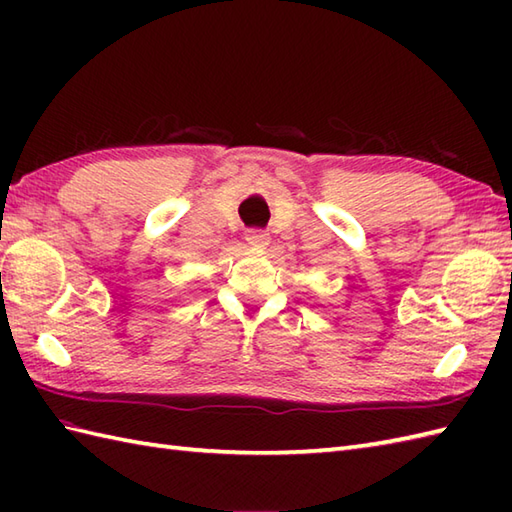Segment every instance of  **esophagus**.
<instances>
[{"label":"esophagus","mask_w":512,"mask_h":512,"mask_svg":"<svg viewBox=\"0 0 512 512\" xmlns=\"http://www.w3.org/2000/svg\"><path fill=\"white\" fill-rule=\"evenodd\" d=\"M246 242L253 248H266L268 242H270V237H268L266 231H257V228H253V231L246 233Z\"/></svg>","instance_id":"1"}]
</instances>
